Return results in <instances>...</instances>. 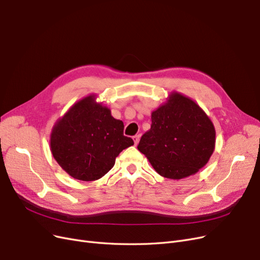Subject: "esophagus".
Returning <instances> with one entry per match:
<instances>
[{
	"label": "esophagus",
	"instance_id": "1",
	"mask_svg": "<svg viewBox=\"0 0 260 260\" xmlns=\"http://www.w3.org/2000/svg\"><path fill=\"white\" fill-rule=\"evenodd\" d=\"M140 138H141L140 134H137V136H134V137L132 138L133 141H134V145H136V146H137V145H138L139 142H140Z\"/></svg>",
	"mask_w": 260,
	"mask_h": 260
}]
</instances>
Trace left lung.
I'll list each match as a JSON object with an SVG mask.
<instances>
[{"instance_id":"obj_1","label":"left lung","mask_w":260,"mask_h":260,"mask_svg":"<svg viewBox=\"0 0 260 260\" xmlns=\"http://www.w3.org/2000/svg\"><path fill=\"white\" fill-rule=\"evenodd\" d=\"M214 145L210 118L192 99L174 91L151 113L150 129L143 134L138 149L158 174L178 180L204 168Z\"/></svg>"}]
</instances>
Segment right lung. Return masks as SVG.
I'll return each mask as SVG.
<instances>
[{
  "mask_svg": "<svg viewBox=\"0 0 260 260\" xmlns=\"http://www.w3.org/2000/svg\"><path fill=\"white\" fill-rule=\"evenodd\" d=\"M133 144L123 136V122L97 103L95 95L75 103L56 121L50 139L52 154L60 168L83 181L105 176L117 155Z\"/></svg>",
  "mask_w": 260,
  "mask_h": 260,
  "instance_id": "obj_1",
  "label": "right lung"
}]
</instances>
